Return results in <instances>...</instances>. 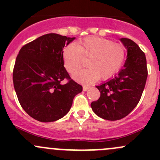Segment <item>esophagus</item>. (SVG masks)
<instances>
[{"label": "esophagus", "mask_w": 160, "mask_h": 160, "mask_svg": "<svg viewBox=\"0 0 160 160\" xmlns=\"http://www.w3.org/2000/svg\"><path fill=\"white\" fill-rule=\"evenodd\" d=\"M88 89H89V87H88V86H86V85L83 86V91H86V90H88Z\"/></svg>", "instance_id": "obj_1"}]
</instances>
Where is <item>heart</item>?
I'll use <instances>...</instances> for the list:
<instances>
[{
	"instance_id": "obj_1",
	"label": "heart",
	"mask_w": 160,
	"mask_h": 160,
	"mask_svg": "<svg viewBox=\"0 0 160 160\" xmlns=\"http://www.w3.org/2000/svg\"><path fill=\"white\" fill-rule=\"evenodd\" d=\"M126 58L124 45L112 40L89 36L79 40L77 45L70 43L62 51L64 67L70 73H74L88 59V68L76 72L73 78L83 83H90L98 79L108 80L115 75L123 66Z\"/></svg>"
}]
</instances>
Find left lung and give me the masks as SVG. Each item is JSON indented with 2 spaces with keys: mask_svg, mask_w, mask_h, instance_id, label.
Listing matches in <instances>:
<instances>
[{
  "mask_svg": "<svg viewBox=\"0 0 160 160\" xmlns=\"http://www.w3.org/2000/svg\"><path fill=\"white\" fill-rule=\"evenodd\" d=\"M121 41L128 52L124 67L112 79L96 87L101 95L90 104L97 115L108 121L120 120L136 107L148 76L145 53L129 38Z\"/></svg>",
  "mask_w": 160,
  "mask_h": 160,
  "instance_id": "8db88e82",
  "label": "left lung"
}]
</instances>
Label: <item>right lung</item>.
Returning a JSON list of instances; mask_svg holds the SVG:
<instances>
[{
  "instance_id": "1",
  "label": "right lung",
  "mask_w": 160,
  "mask_h": 160,
  "mask_svg": "<svg viewBox=\"0 0 160 160\" xmlns=\"http://www.w3.org/2000/svg\"><path fill=\"white\" fill-rule=\"evenodd\" d=\"M74 38L46 34L22 46L18 54L14 88L22 108L35 120L51 122L65 116L83 90L63 66L62 49Z\"/></svg>"
}]
</instances>
